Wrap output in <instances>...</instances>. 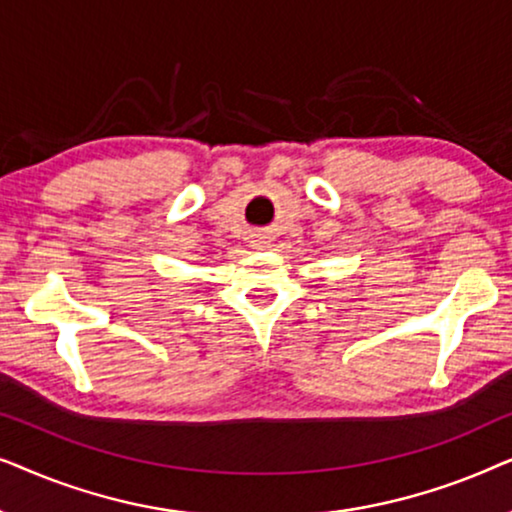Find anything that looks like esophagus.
<instances>
[{
	"mask_svg": "<svg viewBox=\"0 0 512 512\" xmlns=\"http://www.w3.org/2000/svg\"><path fill=\"white\" fill-rule=\"evenodd\" d=\"M254 242H256V244H261V242H258V240H254Z\"/></svg>",
	"mask_w": 512,
	"mask_h": 512,
	"instance_id": "obj_1",
	"label": "esophagus"
}]
</instances>
